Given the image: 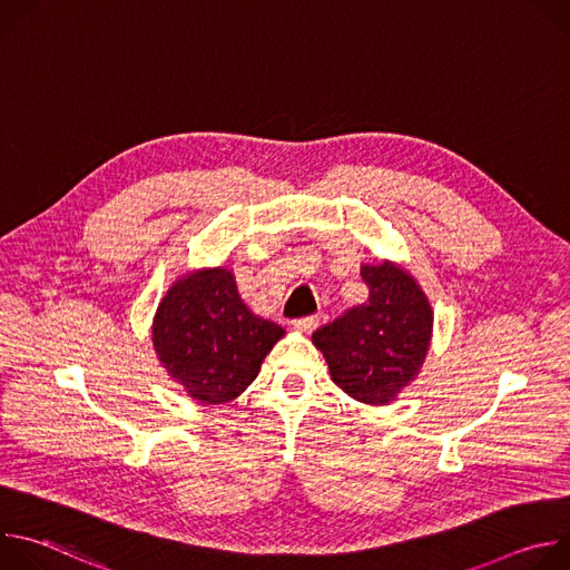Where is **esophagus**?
I'll use <instances>...</instances> for the list:
<instances>
[{
	"mask_svg": "<svg viewBox=\"0 0 570 570\" xmlns=\"http://www.w3.org/2000/svg\"><path fill=\"white\" fill-rule=\"evenodd\" d=\"M317 324H320V315H306L293 322V330L299 334H313L317 330Z\"/></svg>",
	"mask_w": 570,
	"mask_h": 570,
	"instance_id": "esophagus-1",
	"label": "esophagus"
}]
</instances>
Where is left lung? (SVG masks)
Here are the masks:
<instances>
[{
    "label": "left lung",
    "instance_id": "left-lung-1",
    "mask_svg": "<svg viewBox=\"0 0 570 570\" xmlns=\"http://www.w3.org/2000/svg\"><path fill=\"white\" fill-rule=\"evenodd\" d=\"M367 302L313 334L332 381L367 405H390L426 361L433 338V306L403 266L383 259L363 264Z\"/></svg>",
    "mask_w": 570,
    "mask_h": 570
}]
</instances>
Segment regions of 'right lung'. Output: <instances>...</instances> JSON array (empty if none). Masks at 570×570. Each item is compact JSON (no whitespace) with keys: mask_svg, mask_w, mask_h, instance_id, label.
<instances>
[{"mask_svg":"<svg viewBox=\"0 0 570 570\" xmlns=\"http://www.w3.org/2000/svg\"><path fill=\"white\" fill-rule=\"evenodd\" d=\"M150 338L169 379L194 401L216 405L257 379L284 330L253 313L238 297L232 271L216 266L183 273L169 286L153 315Z\"/></svg>","mask_w":570,"mask_h":570,"instance_id":"1","label":"right lung"}]
</instances>
